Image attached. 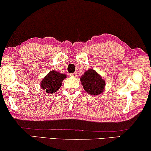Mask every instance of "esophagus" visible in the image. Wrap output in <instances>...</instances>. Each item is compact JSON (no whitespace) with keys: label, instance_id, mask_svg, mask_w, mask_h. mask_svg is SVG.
I'll list each match as a JSON object with an SVG mask.
<instances>
[{"label":"esophagus","instance_id":"1","mask_svg":"<svg viewBox=\"0 0 151 151\" xmlns=\"http://www.w3.org/2000/svg\"><path fill=\"white\" fill-rule=\"evenodd\" d=\"M70 76H72V77H76V76H77V74H76V73H74L70 74Z\"/></svg>","mask_w":151,"mask_h":151}]
</instances>
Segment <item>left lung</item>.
Instances as JSON below:
<instances>
[{
    "label": "left lung",
    "instance_id": "8db88e82",
    "mask_svg": "<svg viewBox=\"0 0 151 151\" xmlns=\"http://www.w3.org/2000/svg\"><path fill=\"white\" fill-rule=\"evenodd\" d=\"M81 82L85 91L91 95H98L104 90L105 81L93 69L86 70L81 77Z\"/></svg>",
    "mask_w": 151,
    "mask_h": 151
}]
</instances>
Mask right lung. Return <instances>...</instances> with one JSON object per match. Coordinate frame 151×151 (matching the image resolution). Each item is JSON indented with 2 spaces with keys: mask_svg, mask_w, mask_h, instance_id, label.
Here are the masks:
<instances>
[{
  "mask_svg": "<svg viewBox=\"0 0 151 151\" xmlns=\"http://www.w3.org/2000/svg\"><path fill=\"white\" fill-rule=\"evenodd\" d=\"M66 78L65 74H61L57 70H51L42 79L40 86L47 94H53L62 85V82Z\"/></svg>",
  "mask_w": 151,
  "mask_h": 151,
  "instance_id": "right-lung-1",
  "label": "right lung"
}]
</instances>
